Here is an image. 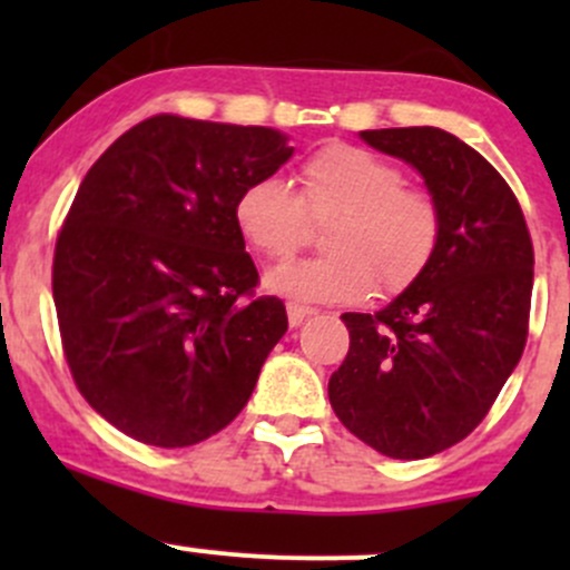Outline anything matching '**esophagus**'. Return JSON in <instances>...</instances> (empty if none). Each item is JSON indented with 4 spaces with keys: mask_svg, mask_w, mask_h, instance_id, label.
I'll list each match as a JSON object with an SVG mask.
<instances>
[{
    "mask_svg": "<svg viewBox=\"0 0 570 570\" xmlns=\"http://www.w3.org/2000/svg\"><path fill=\"white\" fill-rule=\"evenodd\" d=\"M286 314H289V325H292V327H301L303 322L312 317L314 308L297 306V303H289V306H286Z\"/></svg>",
    "mask_w": 570,
    "mask_h": 570,
    "instance_id": "34e87169",
    "label": "esophagus"
}]
</instances>
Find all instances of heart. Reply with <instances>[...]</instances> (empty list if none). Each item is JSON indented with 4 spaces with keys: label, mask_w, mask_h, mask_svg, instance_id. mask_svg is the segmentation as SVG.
Listing matches in <instances>:
<instances>
[{
    "label": "heart",
    "mask_w": 570,
    "mask_h": 570,
    "mask_svg": "<svg viewBox=\"0 0 570 570\" xmlns=\"http://www.w3.org/2000/svg\"><path fill=\"white\" fill-rule=\"evenodd\" d=\"M308 220H331L320 258L273 267L264 289L295 303H358L372 292L394 297L416 284L441 243L439 200L405 187L396 165L355 146H327L301 168V193L275 176L245 184L234 226L267 258L292 256Z\"/></svg>",
    "instance_id": "b5f03b06"
}]
</instances>
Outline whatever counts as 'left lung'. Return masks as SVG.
Here are the masks:
<instances>
[{"instance_id": "1", "label": "left lung", "mask_w": 570, "mask_h": 570, "mask_svg": "<svg viewBox=\"0 0 570 570\" xmlns=\"http://www.w3.org/2000/svg\"><path fill=\"white\" fill-rule=\"evenodd\" d=\"M361 140L419 170L439 200L441 243L422 278L375 314H342L347 358L327 383L344 428L396 461L463 441L491 411L527 344L532 239L513 189L435 126Z\"/></svg>"}]
</instances>
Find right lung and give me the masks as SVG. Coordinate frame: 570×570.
<instances>
[{"label":"right lung","instance_id":"obj_1","mask_svg":"<svg viewBox=\"0 0 570 570\" xmlns=\"http://www.w3.org/2000/svg\"><path fill=\"white\" fill-rule=\"evenodd\" d=\"M292 151L267 126L154 115L82 178L51 292L73 383L120 433L193 446L250 400L289 322L278 297H253L234 200Z\"/></svg>","mask_w":570,"mask_h":570}]
</instances>
